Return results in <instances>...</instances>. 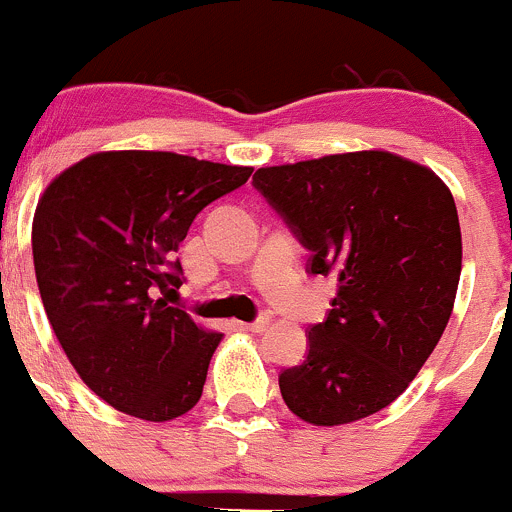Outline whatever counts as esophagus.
Returning a JSON list of instances; mask_svg holds the SVG:
<instances>
[{
	"label": "esophagus",
	"mask_w": 512,
	"mask_h": 512,
	"mask_svg": "<svg viewBox=\"0 0 512 512\" xmlns=\"http://www.w3.org/2000/svg\"><path fill=\"white\" fill-rule=\"evenodd\" d=\"M267 324H270V314H260V317L255 319V322H250L247 324V329H250V332H265V327Z\"/></svg>",
	"instance_id": "1"
}]
</instances>
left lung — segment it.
Here are the masks:
<instances>
[{
	"label": "left lung",
	"mask_w": 512,
	"mask_h": 512,
	"mask_svg": "<svg viewBox=\"0 0 512 512\" xmlns=\"http://www.w3.org/2000/svg\"><path fill=\"white\" fill-rule=\"evenodd\" d=\"M252 185L309 250V275L337 280L304 361L280 374L289 411L339 426L386 409L451 319L463 255L451 190L386 151L260 168Z\"/></svg>",
	"instance_id": "left-lung-1"
}]
</instances>
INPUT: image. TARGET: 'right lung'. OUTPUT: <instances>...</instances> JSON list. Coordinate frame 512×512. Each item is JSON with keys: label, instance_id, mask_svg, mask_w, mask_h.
Instances as JSON below:
<instances>
[{"label": "right lung", "instance_id": "obj_1", "mask_svg": "<svg viewBox=\"0 0 512 512\" xmlns=\"http://www.w3.org/2000/svg\"><path fill=\"white\" fill-rule=\"evenodd\" d=\"M252 168L165 151L96 153L41 195L32 250L51 329L84 384L143 421L188 414L223 334L205 332L168 294L200 210Z\"/></svg>", "mask_w": 512, "mask_h": 512}]
</instances>
